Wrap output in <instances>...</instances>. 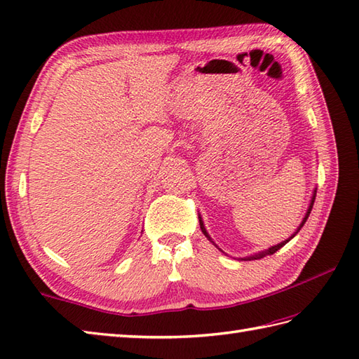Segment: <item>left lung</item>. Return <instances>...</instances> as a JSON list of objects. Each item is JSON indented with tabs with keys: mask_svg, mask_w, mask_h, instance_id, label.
Returning <instances> with one entry per match:
<instances>
[{
	"mask_svg": "<svg viewBox=\"0 0 359 359\" xmlns=\"http://www.w3.org/2000/svg\"><path fill=\"white\" fill-rule=\"evenodd\" d=\"M315 196H316V193H313V197H311V202H310V207H309V210H307V212H306V216H304V219H302V222H301V225H299V228H297V230H296V233L294 234H292V238H288L287 241H282L280 243H278V245H274V247H270L269 250H265V251H261V253H257V255H253V256H248V257H243V261H253V259H262V257H265V256H269V255H273V253H276V251L279 250V248H282V247H284L285 245V243L290 241V239H293L294 238V236L297 234V231H299L301 230V228H302V225L304 224H306V220L309 219V216H310V211H311V208H313V203H315ZM199 222H201V230H202V233L205 234V236H207V238L211 241V238H210V234L207 233V230H205V226H203V222H202V220L199 219ZM212 242V241H211ZM212 243H215V242H212ZM217 247V245H216Z\"/></svg>",
	"mask_w": 359,
	"mask_h": 359,
	"instance_id": "left-lung-1",
	"label": "left lung"
}]
</instances>
